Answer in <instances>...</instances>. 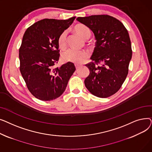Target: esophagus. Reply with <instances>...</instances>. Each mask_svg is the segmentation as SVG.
Wrapping results in <instances>:
<instances>
[{"mask_svg":"<svg viewBox=\"0 0 152 152\" xmlns=\"http://www.w3.org/2000/svg\"><path fill=\"white\" fill-rule=\"evenodd\" d=\"M75 68H76V69H78L79 67L81 66V65H78V64H75Z\"/></svg>","mask_w":152,"mask_h":152,"instance_id":"obj_1","label":"esophagus"}]
</instances>
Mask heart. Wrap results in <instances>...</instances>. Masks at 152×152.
<instances>
[{"label":"heart","instance_id":"b5f03b06","mask_svg":"<svg viewBox=\"0 0 152 152\" xmlns=\"http://www.w3.org/2000/svg\"><path fill=\"white\" fill-rule=\"evenodd\" d=\"M76 33L84 39H89L91 36V31L83 25H76L75 27ZM57 42L61 49H65L67 46V31H64L58 37ZM89 53L86 50H78L69 49L62 54V58L65 61H69L77 64L84 63L89 57Z\"/></svg>","mask_w":152,"mask_h":152}]
</instances>
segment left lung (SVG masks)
Returning a JSON list of instances; mask_svg holds the SVG:
<instances>
[{"label": "left lung", "mask_w": 152, "mask_h": 152, "mask_svg": "<svg viewBox=\"0 0 152 152\" xmlns=\"http://www.w3.org/2000/svg\"><path fill=\"white\" fill-rule=\"evenodd\" d=\"M76 20L93 31L97 41L92 61L86 65L90 73L85 86L95 96L110 97L121 88L128 74L132 53L128 32L120 21L108 15Z\"/></svg>", "instance_id": "obj_1"}]
</instances>
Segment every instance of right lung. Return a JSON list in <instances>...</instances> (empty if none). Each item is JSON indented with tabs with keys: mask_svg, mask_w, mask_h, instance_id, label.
Returning a JSON list of instances; mask_svg holds the SVG:
<instances>
[{
	"mask_svg": "<svg viewBox=\"0 0 152 152\" xmlns=\"http://www.w3.org/2000/svg\"><path fill=\"white\" fill-rule=\"evenodd\" d=\"M44 19L29 26L19 49L20 70L27 88L36 98L50 101L65 91L76 70L71 62L55 68L60 57L58 37L75 19Z\"/></svg>",
	"mask_w": 152,
	"mask_h": 152,
	"instance_id": "obj_1",
	"label": "right lung"
}]
</instances>
